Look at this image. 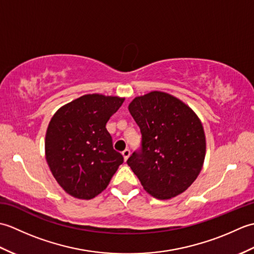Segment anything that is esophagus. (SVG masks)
<instances>
[{"label":"esophagus","instance_id":"1","mask_svg":"<svg viewBox=\"0 0 254 254\" xmlns=\"http://www.w3.org/2000/svg\"><path fill=\"white\" fill-rule=\"evenodd\" d=\"M130 155H131V152H130V149H124L123 152H122V156H123V158H124V160H127V158L130 157Z\"/></svg>","mask_w":254,"mask_h":254}]
</instances>
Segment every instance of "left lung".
Wrapping results in <instances>:
<instances>
[{"label":"left lung","instance_id":"8db88e82","mask_svg":"<svg viewBox=\"0 0 254 254\" xmlns=\"http://www.w3.org/2000/svg\"><path fill=\"white\" fill-rule=\"evenodd\" d=\"M128 111L141 130V148L127 165L150 195H179L196 179L205 158L202 123L190 107L163 91L136 97Z\"/></svg>","mask_w":254,"mask_h":254}]
</instances>
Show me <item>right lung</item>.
Instances as JSON below:
<instances>
[{
	"label": "right lung",
	"mask_w": 254,
	"mask_h": 254,
	"mask_svg": "<svg viewBox=\"0 0 254 254\" xmlns=\"http://www.w3.org/2000/svg\"><path fill=\"white\" fill-rule=\"evenodd\" d=\"M123 101L119 97L85 95L52 117L46 134V159L69 195L82 199L97 196L123 163L106 128Z\"/></svg>",
	"instance_id": "obj_1"
}]
</instances>
